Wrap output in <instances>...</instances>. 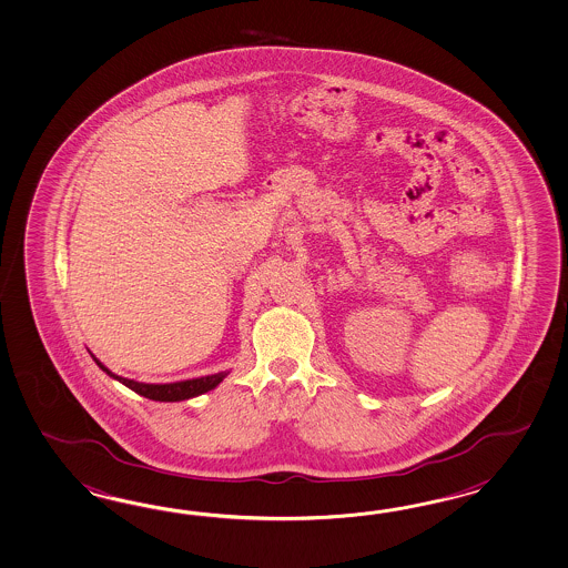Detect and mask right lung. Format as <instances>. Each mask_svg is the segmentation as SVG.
Returning <instances> with one entry per match:
<instances>
[{
	"instance_id": "add662e5",
	"label": "right lung",
	"mask_w": 568,
	"mask_h": 568,
	"mask_svg": "<svg viewBox=\"0 0 568 568\" xmlns=\"http://www.w3.org/2000/svg\"><path fill=\"white\" fill-rule=\"evenodd\" d=\"M94 363L99 364L106 375H111V377L116 378L119 383H123L125 387H130L131 392L140 393V395H144L148 399H154V402H181V399H190V397H195V395H202V393L214 389L220 381L226 377V373H216V375L190 378V381H179V383L152 385V383H138V381H131V378L116 377L106 366H102V363H99L97 358H94Z\"/></svg>"
}]
</instances>
